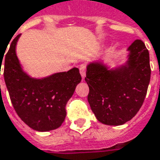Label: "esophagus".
<instances>
[{
	"mask_svg": "<svg viewBox=\"0 0 160 160\" xmlns=\"http://www.w3.org/2000/svg\"><path fill=\"white\" fill-rule=\"evenodd\" d=\"M80 72L82 79L84 80V78L86 77V66L85 65H80Z\"/></svg>",
	"mask_w": 160,
	"mask_h": 160,
	"instance_id": "esophagus-1",
	"label": "esophagus"
}]
</instances>
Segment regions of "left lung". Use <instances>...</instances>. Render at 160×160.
<instances>
[{
  "label": "left lung",
  "mask_w": 160,
  "mask_h": 160,
  "mask_svg": "<svg viewBox=\"0 0 160 160\" xmlns=\"http://www.w3.org/2000/svg\"><path fill=\"white\" fill-rule=\"evenodd\" d=\"M127 61L110 69L102 61L87 66L88 99L99 122L120 126L137 114L146 98L150 82L149 52L144 42L134 41L127 48Z\"/></svg>",
  "instance_id": "1"
}]
</instances>
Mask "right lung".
<instances>
[{
	"instance_id": "add662e5",
	"label": "right lung",
	"mask_w": 160,
	"mask_h": 160,
	"mask_svg": "<svg viewBox=\"0 0 160 160\" xmlns=\"http://www.w3.org/2000/svg\"><path fill=\"white\" fill-rule=\"evenodd\" d=\"M20 36L13 40L5 55L3 75L11 102L18 116L32 129L54 130L66 118V105L81 80L80 71L73 68L41 79L32 78L22 69L16 55Z\"/></svg>"
}]
</instances>
